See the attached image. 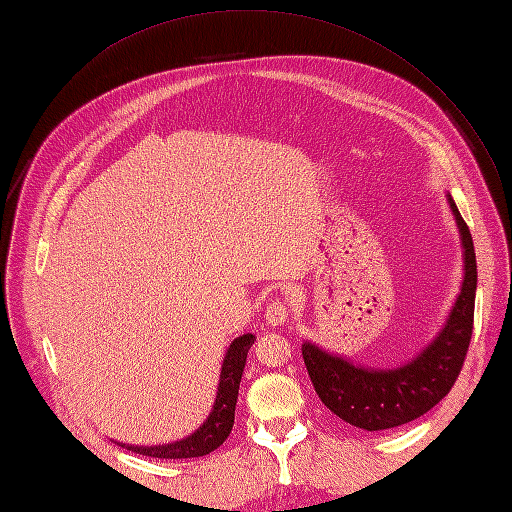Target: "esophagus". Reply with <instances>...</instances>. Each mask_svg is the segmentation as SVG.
I'll return each instance as SVG.
<instances>
[{"label":"esophagus","mask_w":512,"mask_h":512,"mask_svg":"<svg viewBox=\"0 0 512 512\" xmlns=\"http://www.w3.org/2000/svg\"><path fill=\"white\" fill-rule=\"evenodd\" d=\"M290 315V307L284 301H272L265 309V321L272 326H282Z\"/></svg>","instance_id":"esophagus-1"}]
</instances>
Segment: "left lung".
<instances>
[{"label":"left lung","mask_w":512,"mask_h":512,"mask_svg":"<svg viewBox=\"0 0 512 512\" xmlns=\"http://www.w3.org/2000/svg\"><path fill=\"white\" fill-rule=\"evenodd\" d=\"M448 203L465 249V280L444 330L419 357L396 369H365L328 355L311 342L303 344L305 367L321 402L365 432L405 425L434 409L463 369L473 334L477 261L469 226L450 195Z\"/></svg>","instance_id":"left-lung-1"}]
</instances>
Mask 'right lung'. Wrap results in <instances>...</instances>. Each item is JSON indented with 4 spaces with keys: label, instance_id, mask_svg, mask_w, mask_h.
Returning a JSON list of instances; mask_svg holds the SVG:
<instances>
[{
    "label": "right lung",
    "instance_id": "add662e5",
    "mask_svg": "<svg viewBox=\"0 0 512 512\" xmlns=\"http://www.w3.org/2000/svg\"><path fill=\"white\" fill-rule=\"evenodd\" d=\"M253 342H255L253 334H242L230 344L222 363L220 386H218V396H215V402H213V411L193 436L168 446H128V444H120V446L143 456H151V459H170V461L197 459V456H205L215 448H220L232 432L238 386L242 378V369H245V363H247V353Z\"/></svg>",
    "mask_w": 512,
    "mask_h": 512
}]
</instances>
